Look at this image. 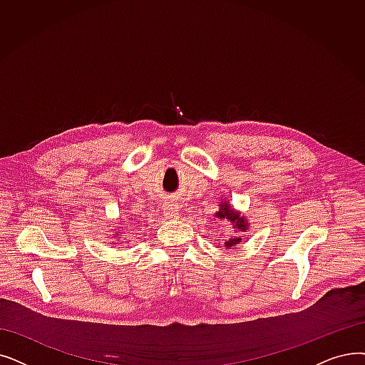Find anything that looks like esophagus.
I'll return each instance as SVG.
<instances>
[{"instance_id":"obj_1","label":"esophagus","mask_w":365,"mask_h":365,"mask_svg":"<svg viewBox=\"0 0 365 365\" xmlns=\"http://www.w3.org/2000/svg\"><path fill=\"white\" fill-rule=\"evenodd\" d=\"M178 210H174L173 207H167L165 209V217H168V219H171V217H178Z\"/></svg>"}]
</instances>
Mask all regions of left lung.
<instances>
[{"label": "left lung", "mask_w": 365, "mask_h": 365, "mask_svg": "<svg viewBox=\"0 0 365 365\" xmlns=\"http://www.w3.org/2000/svg\"><path fill=\"white\" fill-rule=\"evenodd\" d=\"M215 217L217 220H224V222L227 220V222H230V224L234 228V234H232L231 239H225L224 245H225L227 249H231L232 246H237V245L240 243L242 239H240L239 235H237V232H246L247 228H250V224H249L247 217H245L242 215V212L232 209L231 204L228 201H220L219 210L215 213Z\"/></svg>", "instance_id": "1"}]
</instances>
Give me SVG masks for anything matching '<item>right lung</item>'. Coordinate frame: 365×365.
<instances>
[{"mask_svg": "<svg viewBox=\"0 0 365 365\" xmlns=\"http://www.w3.org/2000/svg\"><path fill=\"white\" fill-rule=\"evenodd\" d=\"M119 234H120V231H119V232H116V234H113V235L116 237V235H119ZM118 240H122V237H118Z\"/></svg>", "mask_w": 365, "mask_h": 365, "instance_id": "obj_1", "label": "right lung"}]
</instances>
